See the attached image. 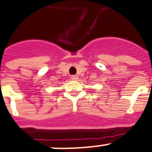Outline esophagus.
Wrapping results in <instances>:
<instances>
[{
    "instance_id": "esophagus-1",
    "label": "esophagus",
    "mask_w": 152,
    "mask_h": 152,
    "mask_svg": "<svg viewBox=\"0 0 152 152\" xmlns=\"http://www.w3.org/2000/svg\"><path fill=\"white\" fill-rule=\"evenodd\" d=\"M71 79H72V80H78V76H76V75H72V76H71Z\"/></svg>"
}]
</instances>
